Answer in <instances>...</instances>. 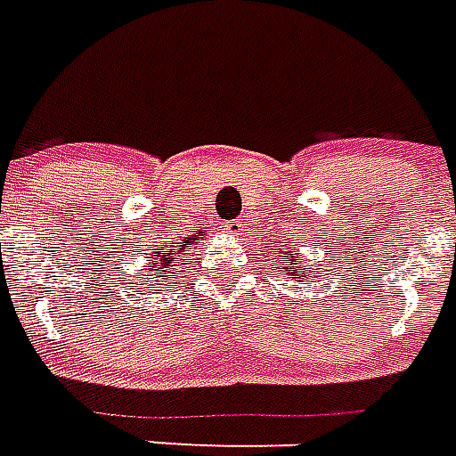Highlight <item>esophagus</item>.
I'll return each mask as SVG.
<instances>
[{
  "mask_svg": "<svg viewBox=\"0 0 456 456\" xmlns=\"http://www.w3.org/2000/svg\"><path fill=\"white\" fill-rule=\"evenodd\" d=\"M222 229H224V234H229V236H236L239 234V232H241V222H224V224H222Z\"/></svg>",
  "mask_w": 456,
  "mask_h": 456,
  "instance_id": "obj_1",
  "label": "esophagus"
}]
</instances>
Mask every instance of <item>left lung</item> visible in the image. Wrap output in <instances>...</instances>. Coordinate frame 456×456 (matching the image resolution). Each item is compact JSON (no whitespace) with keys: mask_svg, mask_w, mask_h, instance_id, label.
<instances>
[{"mask_svg":"<svg viewBox=\"0 0 456 456\" xmlns=\"http://www.w3.org/2000/svg\"><path fill=\"white\" fill-rule=\"evenodd\" d=\"M282 260H284V263H287V267H282V273H287V274H301V280H304V273H305V270H308V267L298 265L297 251H284ZM305 277H308V274H305Z\"/></svg>","mask_w":456,"mask_h":456,"instance_id":"8db88e82","label":"left lung"}]
</instances>
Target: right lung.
I'll return each mask as SVG.
<instances>
[{
    "label": "right lung",
    "mask_w": 456,
    "mask_h": 456,
    "mask_svg": "<svg viewBox=\"0 0 456 456\" xmlns=\"http://www.w3.org/2000/svg\"><path fill=\"white\" fill-rule=\"evenodd\" d=\"M203 234L198 232L196 236H186L183 241L176 243H159L158 248H155V258L145 265L148 274H145V280H148V287L155 289V284L152 282H162L169 284V280H174L176 274H179V265H182L183 260H186V248L189 246H196L200 243Z\"/></svg>",
    "instance_id": "1"
}]
</instances>
